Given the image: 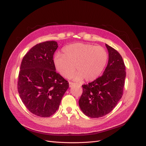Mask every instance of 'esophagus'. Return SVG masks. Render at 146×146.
<instances>
[{
  "label": "esophagus",
  "mask_w": 146,
  "mask_h": 146,
  "mask_svg": "<svg viewBox=\"0 0 146 146\" xmlns=\"http://www.w3.org/2000/svg\"><path fill=\"white\" fill-rule=\"evenodd\" d=\"M74 84H74V82H69V86H70V87H72L73 86Z\"/></svg>",
  "instance_id": "34e87169"
}]
</instances>
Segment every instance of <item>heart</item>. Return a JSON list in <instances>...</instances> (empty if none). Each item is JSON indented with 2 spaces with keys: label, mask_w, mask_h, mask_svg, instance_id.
I'll use <instances>...</instances> for the list:
<instances>
[{
  "label": "heart",
  "mask_w": 146,
  "mask_h": 146,
  "mask_svg": "<svg viewBox=\"0 0 146 146\" xmlns=\"http://www.w3.org/2000/svg\"><path fill=\"white\" fill-rule=\"evenodd\" d=\"M63 54H56L54 58L56 70L62 76L69 78L76 70L75 80L94 81L100 75L108 60V53L102 46L77 43L63 49Z\"/></svg>",
  "instance_id": "b5f03b06"
}]
</instances>
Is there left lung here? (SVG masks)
<instances>
[{
    "label": "left lung",
    "instance_id": "1",
    "mask_svg": "<svg viewBox=\"0 0 146 146\" xmlns=\"http://www.w3.org/2000/svg\"><path fill=\"white\" fill-rule=\"evenodd\" d=\"M109 60L103 75L89 84L82 85L79 105L83 113L98 118L112 111L123 95L125 66L117 51L106 44Z\"/></svg>",
    "mask_w": 146,
    "mask_h": 146
}]
</instances>
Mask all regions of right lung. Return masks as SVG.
I'll list each match as a JSON object with an SVG mask.
<instances>
[{
	"instance_id": "obj_1",
	"label": "right lung",
	"mask_w": 146,
	"mask_h": 146,
	"mask_svg": "<svg viewBox=\"0 0 146 146\" xmlns=\"http://www.w3.org/2000/svg\"><path fill=\"white\" fill-rule=\"evenodd\" d=\"M57 42L48 41L33 46L23 57L18 75V90L27 109L48 117L59 107L69 83L56 72L53 55Z\"/></svg>"
}]
</instances>
